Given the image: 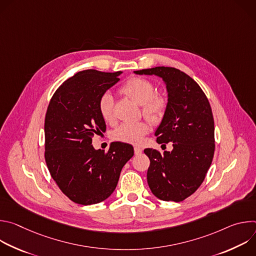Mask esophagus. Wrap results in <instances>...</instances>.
<instances>
[{"label":"esophagus","mask_w":256,"mask_h":256,"mask_svg":"<svg viewBox=\"0 0 256 256\" xmlns=\"http://www.w3.org/2000/svg\"><path fill=\"white\" fill-rule=\"evenodd\" d=\"M134 154H136V155H138V154L142 153V149H140V147H134Z\"/></svg>","instance_id":"1"}]
</instances>
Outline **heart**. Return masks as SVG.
Here are the masks:
<instances>
[{
  "instance_id": "1",
  "label": "heart",
  "mask_w": 256,
  "mask_h": 256,
  "mask_svg": "<svg viewBox=\"0 0 256 256\" xmlns=\"http://www.w3.org/2000/svg\"><path fill=\"white\" fill-rule=\"evenodd\" d=\"M120 92L142 106V116L152 124H160L168 110L169 98L165 92L155 91L154 83L144 77H132L120 88ZM114 97L110 93H104L98 100V112L105 122L114 120ZM149 132V126L144 122H126L120 124L114 132L116 140L138 144L142 136Z\"/></svg>"
}]
</instances>
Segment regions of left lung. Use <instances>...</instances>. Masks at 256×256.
I'll list each match as a JSON object with an SVG mask.
<instances>
[{
	"label": "left lung",
	"mask_w": 256,
	"mask_h": 256,
	"mask_svg": "<svg viewBox=\"0 0 256 256\" xmlns=\"http://www.w3.org/2000/svg\"><path fill=\"white\" fill-rule=\"evenodd\" d=\"M156 75L166 83L169 106L156 130L157 142L173 144L171 152L144 149L150 159V190L165 202H182L202 184L214 153V124L210 102L200 85L184 72L171 66L134 70Z\"/></svg>",
	"instance_id": "8db88e82"
}]
</instances>
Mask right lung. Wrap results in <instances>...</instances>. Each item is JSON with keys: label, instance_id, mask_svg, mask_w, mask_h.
<instances>
[{"label": "right lung", "instance_id": "obj_1", "mask_svg": "<svg viewBox=\"0 0 256 256\" xmlns=\"http://www.w3.org/2000/svg\"><path fill=\"white\" fill-rule=\"evenodd\" d=\"M122 72L86 70L64 81L52 95L44 120V158L56 186L72 202L93 204L114 192L120 171L134 156L130 144L114 142L95 150L92 138L105 132L98 100L120 81Z\"/></svg>", "mask_w": 256, "mask_h": 256}]
</instances>
